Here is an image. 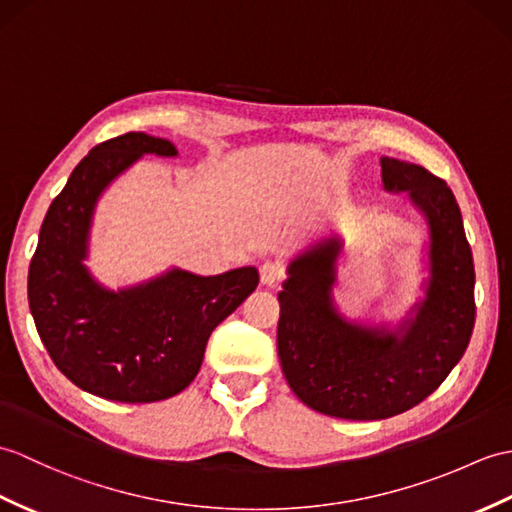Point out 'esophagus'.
Masks as SVG:
<instances>
[{"label": "esophagus", "mask_w": 512, "mask_h": 512, "mask_svg": "<svg viewBox=\"0 0 512 512\" xmlns=\"http://www.w3.org/2000/svg\"><path fill=\"white\" fill-rule=\"evenodd\" d=\"M283 275H285V270H283V266L279 264V261L268 259V261H264V264L259 266V279H261V283H264V285L279 283L283 279Z\"/></svg>", "instance_id": "esophagus-1"}]
</instances>
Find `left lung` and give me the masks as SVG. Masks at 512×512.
<instances>
[{
	"mask_svg": "<svg viewBox=\"0 0 512 512\" xmlns=\"http://www.w3.org/2000/svg\"><path fill=\"white\" fill-rule=\"evenodd\" d=\"M382 183L408 192L430 229V277L410 316L386 329L338 312V235L296 255L279 292L283 375L305 406L336 419L377 421L417 406L460 362L475 323L473 257L451 189L421 165L390 157H382Z\"/></svg>",
	"mask_w": 512,
	"mask_h": 512,
	"instance_id": "obj_1",
	"label": "left lung"
}]
</instances>
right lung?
<instances>
[{"label":"right lung","instance_id":"add662e5","mask_svg":"<svg viewBox=\"0 0 512 512\" xmlns=\"http://www.w3.org/2000/svg\"><path fill=\"white\" fill-rule=\"evenodd\" d=\"M144 154L176 157L172 141L126 133L95 146L71 172L41 224L28 303L47 353L69 382L109 401L152 403L178 395L200 371L224 318L259 283L253 266L216 277L172 268L124 290H106L85 266L98 198Z\"/></svg>","mask_w":512,"mask_h":512}]
</instances>
